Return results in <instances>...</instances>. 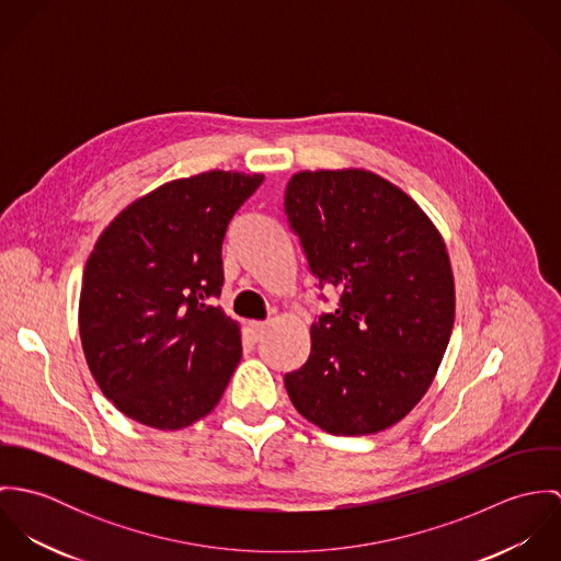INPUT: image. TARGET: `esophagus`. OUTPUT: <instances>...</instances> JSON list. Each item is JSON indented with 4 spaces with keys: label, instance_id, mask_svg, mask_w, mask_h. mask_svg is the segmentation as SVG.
Returning <instances> with one entry per match:
<instances>
[{
    "label": "esophagus",
    "instance_id": "34e87169",
    "mask_svg": "<svg viewBox=\"0 0 561 561\" xmlns=\"http://www.w3.org/2000/svg\"><path fill=\"white\" fill-rule=\"evenodd\" d=\"M265 328H267V323H265V321H248V334H250L252 343L261 341V336H263Z\"/></svg>",
    "mask_w": 561,
    "mask_h": 561
}]
</instances>
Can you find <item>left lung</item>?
<instances>
[{
  "label": "left lung",
  "instance_id": "1",
  "mask_svg": "<svg viewBox=\"0 0 561 561\" xmlns=\"http://www.w3.org/2000/svg\"><path fill=\"white\" fill-rule=\"evenodd\" d=\"M285 214L320 289L341 291L311 325L309 360L285 376L289 400L323 432H382L425 396L451 336L443 236L403 190L363 168L296 172Z\"/></svg>",
  "mask_w": 561,
  "mask_h": 561
}]
</instances>
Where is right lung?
I'll list each match as a JSON object with an SVG mask.
<instances>
[{"mask_svg": "<svg viewBox=\"0 0 561 561\" xmlns=\"http://www.w3.org/2000/svg\"><path fill=\"white\" fill-rule=\"evenodd\" d=\"M263 174L209 170L127 205L99 236L81 280L88 369L125 416L181 430L209 414L241 358L220 296L222 240Z\"/></svg>", "mask_w": 561, "mask_h": 561, "instance_id": "right-lung-1", "label": "right lung"}]
</instances>
